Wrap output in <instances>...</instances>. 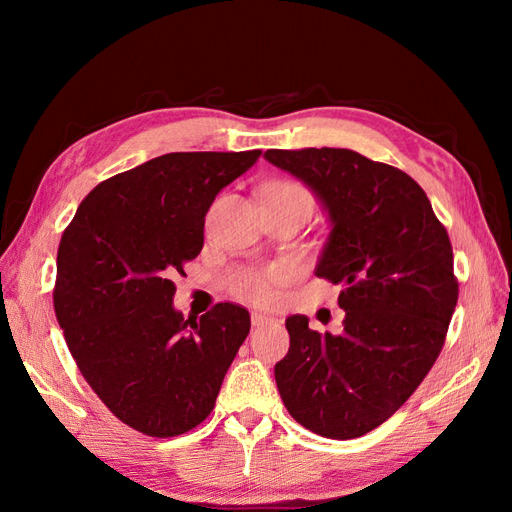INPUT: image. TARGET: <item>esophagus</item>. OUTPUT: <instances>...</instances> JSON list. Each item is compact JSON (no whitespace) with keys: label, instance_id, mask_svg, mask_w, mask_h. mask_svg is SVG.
Here are the masks:
<instances>
[{"label":"esophagus","instance_id":"esophagus-1","mask_svg":"<svg viewBox=\"0 0 512 512\" xmlns=\"http://www.w3.org/2000/svg\"><path fill=\"white\" fill-rule=\"evenodd\" d=\"M273 322H275L273 316L252 312V327H265V324H273Z\"/></svg>","mask_w":512,"mask_h":512}]
</instances>
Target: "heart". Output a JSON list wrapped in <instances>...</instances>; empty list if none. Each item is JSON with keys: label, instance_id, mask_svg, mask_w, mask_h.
<instances>
[{"label": "heart", "instance_id": "heart-1", "mask_svg": "<svg viewBox=\"0 0 512 512\" xmlns=\"http://www.w3.org/2000/svg\"><path fill=\"white\" fill-rule=\"evenodd\" d=\"M267 200H282L312 209V196L297 181H275L267 188ZM292 269L288 265H273L267 269H241L232 275L230 286L241 297L254 303H269L275 297V288L284 284Z\"/></svg>", "mask_w": 512, "mask_h": 512}]
</instances>
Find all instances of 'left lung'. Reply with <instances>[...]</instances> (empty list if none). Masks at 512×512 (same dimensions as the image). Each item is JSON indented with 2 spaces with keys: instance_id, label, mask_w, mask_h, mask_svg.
<instances>
[{
  "instance_id": "left-lung-1",
  "label": "left lung",
  "mask_w": 512,
  "mask_h": 512,
  "mask_svg": "<svg viewBox=\"0 0 512 512\" xmlns=\"http://www.w3.org/2000/svg\"><path fill=\"white\" fill-rule=\"evenodd\" d=\"M329 215L316 275L339 292L344 333L286 318L290 348L275 382L294 421L333 440L365 436L393 416L444 346L459 284L453 247L427 194L404 170L352 149H269Z\"/></svg>"
}]
</instances>
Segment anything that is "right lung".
Wrapping results in <instances>:
<instances>
[{"mask_svg": "<svg viewBox=\"0 0 512 512\" xmlns=\"http://www.w3.org/2000/svg\"><path fill=\"white\" fill-rule=\"evenodd\" d=\"M260 153L153 158L98 183L61 235L53 305L70 354L104 406L145 436L203 423L250 333L235 303L185 320L173 280L203 250L215 196Z\"/></svg>", "mask_w": 512, "mask_h": 512, "instance_id": "add662e5", "label": "right lung"}]
</instances>
